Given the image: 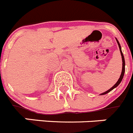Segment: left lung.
Instances as JSON below:
<instances>
[{"instance_id": "8db88e82", "label": "left lung", "mask_w": 133, "mask_h": 133, "mask_svg": "<svg viewBox=\"0 0 133 133\" xmlns=\"http://www.w3.org/2000/svg\"><path fill=\"white\" fill-rule=\"evenodd\" d=\"M116 40H117V43H118V47H119V49H120V52H121V56H122V61H123V68H122V72H121V76H120V78H118V81H117V83H116V84H115V85L112 87L110 88L109 90H108L107 91H106V92H103V93L101 94V95H105V94H107L108 92H109L110 91H111V90H112V89H114L115 88H116L117 87H118V84L121 83V82L122 81V79H123V77H124V71H125V61H124V56H123V52H122V50H121V45H120V43L118 41V40L116 38Z\"/></svg>"}]
</instances>
